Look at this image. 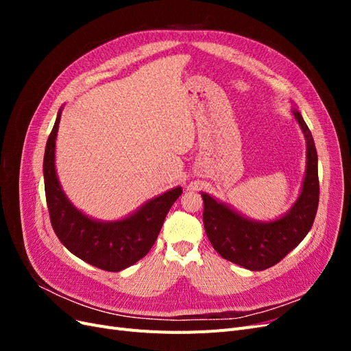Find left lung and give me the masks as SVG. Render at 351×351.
I'll return each mask as SVG.
<instances>
[{
  "label": "left lung",
  "mask_w": 351,
  "mask_h": 351,
  "mask_svg": "<svg viewBox=\"0 0 351 351\" xmlns=\"http://www.w3.org/2000/svg\"><path fill=\"white\" fill-rule=\"evenodd\" d=\"M306 139V173L294 205L277 219L258 221L202 192L206 236L222 258L250 271L274 267L300 244L312 228L319 202L317 154L312 133L297 108H291Z\"/></svg>",
  "instance_id": "8db88e82"
}]
</instances>
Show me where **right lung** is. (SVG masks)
Segmentation results:
<instances>
[{"label": "right lung", "instance_id": "obj_1", "mask_svg": "<svg viewBox=\"0 0 351 351\" xmlns=\"http://www.w3.org/2000/svg\"><path fill=\"white\" fill-rule=\"evenodd\" d=\"M61 111L62 107L48 137L44 156L45 196L52 228L74 256L104 271H123L152 249L169 208L183 193V189L177 186L167 190L117 221H101L83 214L66 196L56 169V141Z\"/></svg>", "mask_w": 351, "mask_h": 351}]
</instances>
